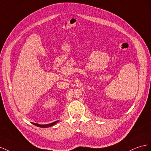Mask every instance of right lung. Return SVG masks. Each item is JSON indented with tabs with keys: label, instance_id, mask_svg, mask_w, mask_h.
Listing matches in <instances>:
<instances>
[{
	"label": "right lung",
	"instance_id": "1",
	"mask_svg": "<svg viewBox=\"0 0 151 151\" xmlns=\"http://www.w3.org/2000/svg\"><path fill=\"white\" fill-rule=\"evenodd\" d=\"M58 122H59V121L54 122L52 123H50V124H40L34 123H33V124H35V126L38 127H41V128H48V127H52V126H53V125H54V124H55V123H56Z\"/></svg>",
	"mask_w": 151,
	"mask_h": 151
}]
</instances>
